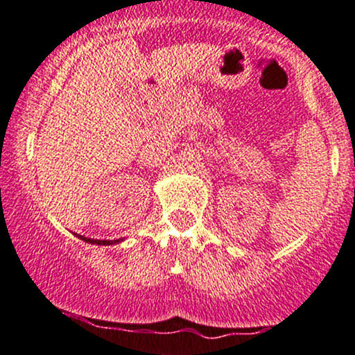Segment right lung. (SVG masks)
<instances>
[{"instance_id":"obj_1","label":"right lung","mask_w":355,"mask_h":355,"mask_svg":"<svg viewBox=\"0 0 355 355\" xmlns=\"http://www.w3.org/2000/svg\"><path fill=\"white\" fill-rule=\"evenodd\" d=\"M80 239L85 241V243H90V244H97V246H109V244H118V243H123V239H114V241H107V239H90V237H83V236H78Z\"/></svg>"}]
</instances>
